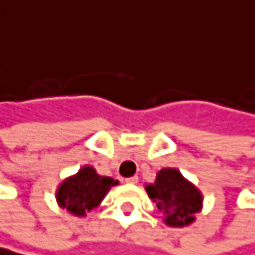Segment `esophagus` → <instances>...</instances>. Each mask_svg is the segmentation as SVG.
Segmentation results:
<instances>
[{"label":"esophagus","mask_w":255,"mask_h":255,"mask_svg":"<svg viewBox=\"0 0 255 255\" xmlns=\"http://www.w3.org/2000/svg\"><path fill=\"white\" fill-rule=\"evenodd\" d=\"M125 181H127V183H131V184H136V183L139 181V177H137V175H134V177H130V178H127Z\"/></svg>","instance_id":"1"}]
</instances>
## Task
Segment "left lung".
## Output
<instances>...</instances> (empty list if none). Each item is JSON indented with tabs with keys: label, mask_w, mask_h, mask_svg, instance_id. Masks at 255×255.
Listing matches in <instances>:
<instances>
[{
	"label": "left lung",
	"mask_w": 255,
	"mask_h": 255,
	"mask_svg": "<svg viewBox=\"0 0 255 255\" xmlns=\"http://www.w3.org/2000/svg\"><path fill=\"white\" fill-rule=\"evenodd\" d=\"M146 192L158 212L165 215V222L172 227L189 225L195 219L193 215L201 209V193L177 169H161L155 183L146 186Z\"/></svg>",
	"instance_id": "obj_1"
}]
</instances>
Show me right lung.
<instances>
[{
  "label": "right lung",
  "mask_w": 255,
  "mask_h": 255,
  "mask_svg": "<svg viewBox=\"0 0 255 255\" xmlns=\"http://www.w3.org/2000/svg\"><path fill=\"white\" fill-rule=\"evenodd\" d=\"M118 184L112 177H101L94 168L84 166L80 172L66 181L57 190V201L69 213L84 216L95 209L112 186Z\"/></svg>",
  "instance_id": "add662e5"
}]
</instances>
